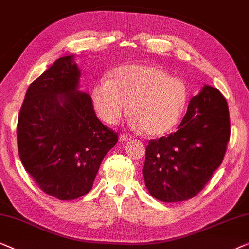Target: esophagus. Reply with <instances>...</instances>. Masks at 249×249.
<instances>
[{
    "label": "esophagus",
    "mask_w": 249,
    "mask_h": 249,
    "mask_svg": "<svg viewBox=\"0 0 249 249\" xmlns=\"http://www.w3.org/2000/svg\"><path fill=\"white\" fill-rule=\"evenodd\" d=\"M120 140L122 142L123 141H128V140H131V136H129L128 134H120Z\"/></svg>",
    "instance_id": "34e87169"
}]
</instances>
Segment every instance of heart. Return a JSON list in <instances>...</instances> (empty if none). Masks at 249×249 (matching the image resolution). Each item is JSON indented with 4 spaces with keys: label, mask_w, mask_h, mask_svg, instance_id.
Wrapping results in <instances>:
<instances>
[{
    "label": "heart",
    "mask_w": 249,
    "mask_h": 249,
    "mask_svg": "<svg viewBox=\"0 0 249 249\" xmlns=\"http://www.w3.org/2000/svg\"><path fill=\"white\" fill-rule=\"evenodd\" d=\"M91 97L97 114L106 123L116 124L131 101V124L149 135H162L179 121L187 88L158 66L126 64L115 69L109 79L98 81Z\"/></svg>",
    "instance_id": "b5f03b06"
}]
</instances>
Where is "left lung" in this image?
I'll return each instance as SVG.
<instances>
[{
    "mask_svg": "<svg viewBox=\"0 0 249 249\" xmlns=\"http://www.w3.org/2000/svg\"><path fill=\"white\" fill-rule=\"evenodd\" d=\"M229 138L225 97L204 86L191 99L177 131L149 141L143 167L149 193L162 202L194 197L221 164Z\"/></svg>",
    "mask_w": 249,
    "mask_h": 249,
    "instance_id": "8db88e82",
    "label": "left lung"
}]
</instances>
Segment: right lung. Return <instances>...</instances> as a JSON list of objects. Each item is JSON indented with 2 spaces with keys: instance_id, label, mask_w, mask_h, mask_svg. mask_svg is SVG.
<instances>
[{
  "instance_id": "1",
  "label": "right lung",
  "mask_w": 249,
  "mask_h": 249,
  "mask_svg": "<svg viewBox=\"0 0 249 249\" xmlns=\"http://www.w3.org/2000/svg\"><path fill=\"white\" fill-rule=\"evenodd\" d=\"M74 56L56 59L29 86L17 139L24 169L45 193L70 201L89 193L118 134L98 120L88 93L78 90Z\"/></svg>"
}]
</instances>
